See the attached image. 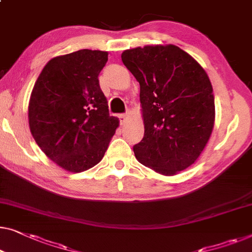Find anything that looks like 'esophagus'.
I'll list each match as a JSON object with an SVG mask.
<instances>
[{
  "mask_svg": "<svg viewBox=\"0 0 252 252\" xmlns=\"http://www.w3.org/2000/svg\"><path fill=\"white\" fill-rule=\"evenodd\" d=\"M129 116H130V111H127L126 114H122V115H120V116H119L120 123H122V124H126L127 120H128V118H129Z\"/></svg>",
  "mask_w": 252,
  "mask_h": 252,
  "instance_id": "esophagus-1",
  "label": "esophagus"
}]
</instances>
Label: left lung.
Listing matches in <instances>:
<instances>
[{
    "label": "left lung",
    "instance_id": "left-lung-1",
    "mask_svg": "<svg viewBox=\"0 0 252 252\" xmlns=\"http://www.w3.org/2000/svg\"><path fill=\"white\" fill-rule=\"evenodd\" d=\"M122 60L140 83L144 137L133 147L136 159L166 176L188 168L214 128L215 99L205 69L173 44L126 50Z\"/></svg>",
    "mask_w": 252,
    "mask_h": 252
}]
</instances>
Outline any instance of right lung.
<instances>
[{
  "instance_id": "add662e5",
  "label": "right lung",
  "mask_w": 252,
  "mask_h": 252,
  "mask_svg": "<svg viewBox=\"0 0 252 252\" xmlns=\"http://www.w3.org/2000/svg\"><path fill=\"white\" fill-rule=\"evenodd\" d=\"M108 52L79 50L51 59L32 91L31 133L49 158L71 173L92 168L103 158L119 125L109 115L99 74Z\"/></svg>"
}]
</instances>
